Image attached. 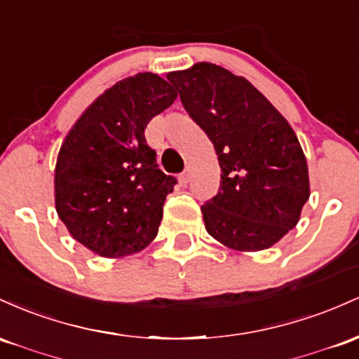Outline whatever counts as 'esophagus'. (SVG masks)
I'll use <instances>...</instances> for the list:
<instances>
[{
	"label": "esophagus",
	"instance_id": "34e87169",
	"mask_svg": "<svg viewBox=\"0 0 359 359\" xmlns=\"http://www.w3.org/2000/svg\"><path fill=\"white\" fill-rule=\"evenodd\" d=\"M190 180H191V168H187L183 172H181L180 181L183 184H187V183H190Z\"/></svg>",
	"mask_w": 359,
	"mask_h": 359
}]
</instances>
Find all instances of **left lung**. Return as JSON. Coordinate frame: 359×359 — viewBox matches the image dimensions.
<instances>
[{
  "label": "left lung",
  "instance_id": "obj_1",
  "mask_svg": "<svg viewBox=\"0 0 359 359\" xmlns=\"http://www.w3.org/2000/svg\"><path fill=\"white\" fill-rule=\"evenodd\" d=\"M220 164L219 193L201 205L207 232L241 252L275 245L299 224L309 168L283 115L243 76L212 62L168 74Z\"/></svg>",
  "mask_w": 359,
  "mask_h": 359
}]
</instances>
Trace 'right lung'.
Segmentation results:
<instances>
[{
    "label": "right lung",
    "instance_id": "1",
    "mask_svg": "<svg viewBox=\"0 0 359 359\" xmlns=\"http://www.w3.org/2000/svg\"><path fill=\"white\" fill-rule=\"evenodd\" d=\"M176 96L166 79L139 72L100 95L64 139L54 175L55 210L95 255H135L158 236L176 178L158 168L144 130Z\"/></svg>",
    "mask_w": 359,
    "mask_h": 359
}]
</instances>
